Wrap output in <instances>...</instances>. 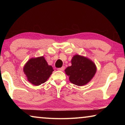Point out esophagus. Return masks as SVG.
Returning <instances> with one entry per match:
<instances>
[{
    "label": "esophagus",
    "mask_w": 125,
    "mask_h": 125,
    "mask_svg": "<svg viewBox=\"0 0 125 125\" xmlns=\"http://www.w3.org/2000/svg\"><path fill=\"white\" fill-rule=\"evenodd\" d=\"M64 69H65V67H64V66H63V67H62L61 68H58L57 69H58V71H64Z\"/></svg>",
    "instance_id": "34e87169"
}]
</instances>
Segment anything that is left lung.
<instances>
[{
	"label": "left lung",
	"instance_id": "left-lung-1",
	"mask_svg": "<svg viewBox=\"0 0 125 125\" xmlns=\"http://www.w3.org/2000/svg\"><path fill=\"white\" fill-rule=\"evenodd\" d=\"M72 65L67 67L65 72L69 77L72 83L78 86L87 84L94 77L96 71L95 65L85 57L75 55L72 59Z\"/></svg>",
	"mask_w": 125,
	"mask_h": 125
}]
</instances>
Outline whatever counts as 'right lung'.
<instances>
[{
  "label": "right lung",
  "instance_id": "obj_1",
  "mask_svg": "<svg viewBox=\"0 0 125 125\" xmlns=\"http://www.w3.org/2000/svg\"><path fill=\"white\" fill-rule=\"evenodd\" d=\"M54 70L48 65L43 57L31 58L24 67V72L27 80L35 85L43 84L49 78Z\"/></svg>",
  "mask_w": 125,
  "mask_h": 125
}]
</instances>
